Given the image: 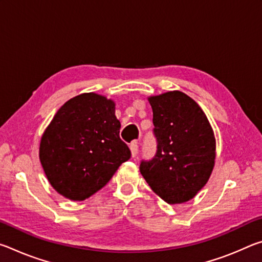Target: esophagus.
I'll return each mask as SVG.
<instances>
[{"label": "esophagus", "mask_w": 262, "mask_h": 262, "mask_svg": "<svg viewBox=\"0 0 262 262\" xmlns=\"http://www.w3.org/2000/svg\"><path fill=\"white\" fill-rule=\"evenodd\" d=\"M129 148H130V152H132V156L133 157H135L136 156V154H137V151H139V141H133L132 143H130V145H129Z\"/></svg>", "instance_id": "1"}]
</instances>
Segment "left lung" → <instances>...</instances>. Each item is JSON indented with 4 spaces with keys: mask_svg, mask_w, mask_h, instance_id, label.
I'll return each mask as SVG.
<instances>
[{
    "mask_svg": "<svg viewBox=\"0 0 262 262\" xmlns=\"http://www.w3.org/2000/svg\"><path fill=\"white\" fill-rule=\"evenodd\" d=\"M148 100L157 154L150 162L141 163L140 172L165 202H187L208 183L214 170V130L196 101L184 92L167 91Z\"/></svg>",
    "mask_w": 262,
    "mask_h": 262,
    "instance_id": "1",
    "label": "left lung"
}]
</instances>
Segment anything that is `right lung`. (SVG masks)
I'll return each mask as SVG.
<instances>
[{
  "mask_svg": "<svg viewBox=\"0 0 262 262\" xmlns=\"http://www.w3.org/2000/svg\"><path fill=\"white\" fill-rule=\"evenodd\" d=\"M115 103L95 92L61 106L43 132L39 159L48 181L72 201H84L108 183L130 158L121 141Z\"/></svg>",
  "mask_w": 262,
  "mask_h": 262,
  "instance_id": "right-lung-1",
  "label": "right lung"
}]
</instances>
